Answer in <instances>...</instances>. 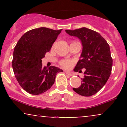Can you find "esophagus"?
I'll return each instance as SVG.
<instances>
[{
	"mask_svg": "<svg viewBox=\"0 0 127 127\" xmlns=\"http://www.w3.org/2000/svg\"><path fill=\"white\" fill-rule=\"evenodd\" d=\"M65 74H67V75H68L69 76H72L73 75L72 73H71L70 72H68V71H65Z\"/></svg>",
	"mask_w": 127,
	"mask_h": 127,
	"instance_id": "34e87169",
	"label": "esophagus"
}]
</instances>
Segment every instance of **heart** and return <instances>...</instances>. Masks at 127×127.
<instances>
[{
    "label": "heart",
    "mask_w": 127,
    "mask_h": 127,
    "mask_svg": "<svg viewBox=\"0 0 127 127\" xmlns=\"http://www.w3.org/2000/svg\"><path fill=\"white\" fill-rule=\"evenodd\" d=\"M61 66L64 68H70L72 67L73 63L70 60H63L60 63Z\"/></svg>",
    "instance_id": "heart-1"
}]
</instances>
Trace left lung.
<instances>
[{
  "instance_id": "1",
  "label": "left lung",
  "mask_w": 127,
  "mask_h": 127,
  "mask_svg": "<svg viewBox=\"0 0 127 127\" xmlns=\"http://www.w3.org/2000/svg\"><path fill=\"white\" fill-rule=\"evenodd\" d=\"M65 32L78 37L83 46L74 71L81 73L85 68L84 78L81 79V85L73 90L82 96L94 95L105 85L111 73L113 60L109 45L100 33L85 27Z\"/></svg>"
}]
</instances>
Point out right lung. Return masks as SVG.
Returning <instances> with one entry per match:
<instances>
[{
    "mask_svg": "<svg viewBox=\"0 0 127 127\" xmlns=\"http://www.w3.org/2000/svg\"><path fill=\"white\" fill-rule=\"evenodd\" d=\"M62 29L40 27L24 33L17 42L13 53L12 68L19 84L33 95L45 93L55 82L59 67H43L42 59L49 52Z\"/></svg>",
    "mask_w": 127,
    "mask_h": 127,
    "instance_id": "right-lung-1",
    "label": "right lung"
}]
</instances>
